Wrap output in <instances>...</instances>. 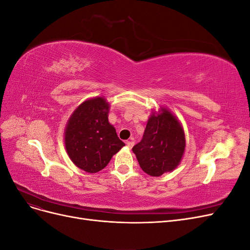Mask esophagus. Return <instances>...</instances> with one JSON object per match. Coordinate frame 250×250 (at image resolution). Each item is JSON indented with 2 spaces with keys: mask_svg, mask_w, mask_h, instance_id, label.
<instances>
[{
  "mask_svg": "<svg viewBox=\"0 0 250 250\" xmlns=\"http://www.w3.org/2000/svg\"><path fill=\"white\" fill-rule=\"evenodd\" d=\"M126 145L128 148H132L134 145V142L133 141H126Z\"/></svg>",
  "mask_w": 250,
  "mask_h": 250,
  "instance_id": "obj_1",
  "label": "esophagus"
}]
</instances>
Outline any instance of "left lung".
I'll return each instance as SVG.
<instances>
[{
    "label": "left lung",
    "instance_id": "1",
    "mask_svg": "<svg viewBox=\"0 0 250 250\" xmlns=\"http://www.w3.org/2000/svg\"><path fill=\"white\" fill-rule=\"evenodd\" d=\"M185 149L183 126L170 110L161 107L151 113L143 139L132 151L142 170L150 176L158 177L177 167Z\"/></svg>",
    "mask_w": 250,
    "mask_h": 250
}]
</instances>
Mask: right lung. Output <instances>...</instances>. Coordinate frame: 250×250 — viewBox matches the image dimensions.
<instances>
[{
    "label": "right lung",
    "instance_id": "right-lung-1",
    "mask_svg": "<svg viewBox=\"0 0 250 250\" xmlns=\"http://www.w3.org/2000/svg\"><path fill=\"white\" fill-rule=\"evenodd\" d=\"M108 110L106 99L96 97L82 102L67 121L64 131L66 152L78 168L87 173L104 169L125 146L108 122Z\"/></svg>",
    "mask_w": 250,
    "mask_h": 250
}]
</instances>
